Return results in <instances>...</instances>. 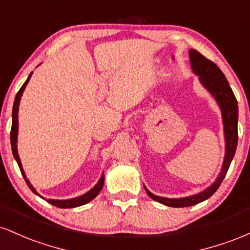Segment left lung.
Returning a JSON list of instances; mask_svg holds the SVG:
<instances>
[{"label": "left lung", "instance_id": "8db88e82", "mask_svg": "<svg viewBox=\"0 0 250 250\" xmlns=\"http://www.w3.org/2000/svg\"><path fill=\"white\" fill-rule=\"evenodd\" d=\"M189 60H190L191 69L194 74L199 76L200 82L209 93L213 95L216 100L217 104L221 108L223 121V130H225L226 139V154L225 160H223L222 168L215 180V182L210 187L205 189L201 193L196 195H191L188 197H182V199H167V197L156 196L151 194L150 191L146 188V191L151 199L162 203V205L168 206V207H190V206L197 205L202 201L209 199L215 191L220 187L221 182L225 179L227 171H228L229 166H230L231 160H233L235 151L237 147V119H239V107H237L236 97H235L230 85L227 81L225 74L221 69L211 62L210 60L206 59L205 56L201 55L199 51L195 49L189 50Z\"/></svg>", "mask_w": 250, "mask_h": 250}]
</instances>
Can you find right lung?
<instances>
[{"label":"right lung","mask_w":250,"mask_h":250,"mask_svg":"<svg viewBox=\"0 0 250 250\" xmlns=\"http://www.w3.org/2000/svg\"><path fill=\"white\" fill-rule=\"evenodd\" d=\"M31 74L28 76L27 81L23 83V85H22L21 89L19 90V93L16 94V97H15V101H14V107H13V123H11V131H10V143H11V150H13V155L14 157H15L17 165H19L20 167V170H21L22 173V176H23V179L25 180V182H27L28 187L30 188V190L33 191L34 194L39 195L40 197H42L41 195H40L37 191L35 190V188L33 187V186L30 185V182L28 181L27 176H25L24 171H23V168H22V165H21V160H20V156H19V153H17V133H19V115H17V113H19V105H20V101H21V96L22 94H23L24 89H25V85L28 84V82H29L30 77H31ZM103 183H104V174L101 175V177H100L99 182L96 183V186L94 188H91L90 190L87 191L85 194L81 195V196L79 197H74V199H70V200H51V199H48L47 202H49L50 205L55 206V207H59V208H75V207H80V206H83L85 205V203L90 202L91 200L95 199V197L99 195L100 191H101V189L103 187ZM43 199V197H42Z\"/></svg>","instance_id":"right-lung-1"}]
</instances>
